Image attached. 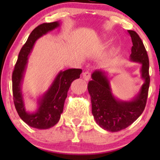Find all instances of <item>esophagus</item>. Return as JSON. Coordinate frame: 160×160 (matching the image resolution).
I'll list each match as a JSON object with an SVG mask.
<instances>
[{
  "mask_svg": "<svg viewBox=\"0 0 160 160\" xmlns=\"http://www.w3.org/2000/svg\"><path fill=\"white\" fill-rule=\"evenodd\" d=\"M91 78V73L89 72V71H86L82 74V78L86 80V81H88Z\"/></svg>",
  "mask_w": 160,
  "mask_h": 160,
  "instance_id": "obj_1",
  "label": "esophagus"
}]
</instances>
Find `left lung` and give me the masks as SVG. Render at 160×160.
Returning a JSON list of instances; mask_svg holds the SVG:
<instances>
[{
    "label": "left lung",
    "mask_w": 160,
    "mask_h": 160,
    "mask_svg": "<svg viewBox=\"0 0 160 160\" xmlns=\"http://www.w3.org/2000/svg\"><path fill=\"white\" fill-rule=\"evenodd\" d=\"M132 41L130 61L141 64V78L144 80L140 90L130 101H122L113 95L107 72L95 70L88 83L92 113L100 127L115 132L127 128L140 117L146 105L150 85L149 58L143 42L134 31H128Z\"/></svg>",
    "instance_id": "left-lung-1"
}]
</instances>
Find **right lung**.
<instances>
[{"label":"right lung","mask_w":160,"mask_h":160,"mask_svg":"<svg viewBox=\"0 0 160 160\" xmlns=\"http://www.w3.org/2000/svg\"><path fill=\"white\" fill-rule=\"evenodd\" d=\"M60 24L58 21L43 23L32 31L26 43L20 50L12 72V94L16 111L25 123L31 127L38 129H47L52 127L59 121L71 82L76 79L80 78V75L82 73V70L79 68L60 71L49 89L38 99V108L36 111L32 113L26 111L22 86L24 74L26 71L28 56L37 40L59 27Z\"/></svg>","instance_id":"1"}]
</instances>
